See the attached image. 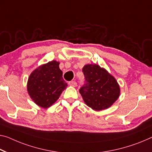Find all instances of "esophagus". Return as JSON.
I'll return each mask as SVG.
<instances>
[{"mask_svg":"<svg viewBox=\"0 0 152 152\" xmlns=\"http://www.w3.org/2000/svg\"><path fill=\"white\" fill-rule=\"evenodd\" d=\"M69 85L70 86H72V87H76V86H77V83L75 82V81H70V82H69Z\"/></svg>","mask_w":152,"mask_h":152,"instance_id":"1","label":"esophagus"}]
</instances>
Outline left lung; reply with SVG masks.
I'll return each mask as SVG.
<instances>
[{"instance_id":"8db88e82","label":"left lung","mask_w":152,"mask_h":152,"mask_svg":"<svg viewBox=\"0 0 152 152\" xmlns=\"http://www.w3.org/2000/svg\"><path fill=\"white\" fill-rule=\"evenodd\" d=\"M82 71L86 84L79 90L85 103L99 111L110 107L120 96V88L113 75L96 64H86Z\"/></svg>"}]
</instances>
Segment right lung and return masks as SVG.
<instances>
[{
  "label": "right lung",
  "instance_id": "add662e5",
  "mask_svg": "<svg viewBox=\"0 0 152 152\" xmlns=\"http://www.w3.org/2000/svg\"><path fill=\"white\" fill-rule=\"evenodd\" d=\"M59 64L56 60L42 64L30 73L28 79L27 91L30 99L42 108L52 106L66 88Z\"/></svg>",
  "mask_w": 152,
  "mask_h": 152
}]
</instances>
